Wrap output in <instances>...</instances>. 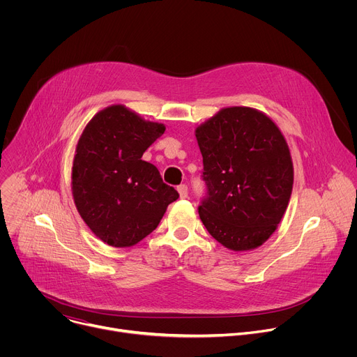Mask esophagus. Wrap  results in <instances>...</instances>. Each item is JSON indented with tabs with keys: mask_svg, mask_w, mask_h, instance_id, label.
I'll return each mask as SVG.
<instances>
[{
	"mask_svg": "<svg viewBox=\"0 0 357 357\" xmlns=\"http://www.w3.org/2000/svg\"><path fill=\"white\" fill-rule=\"evenodd\" d=\"M178 193H179V196H181V199L188 197V186H186V185H179V186H178Z\"/></svg>",
	"mask_w": 357,
	"mask_h": 357,
	"instance_id": "34e87169",
	"label": "esophagus"
}]
</instances>
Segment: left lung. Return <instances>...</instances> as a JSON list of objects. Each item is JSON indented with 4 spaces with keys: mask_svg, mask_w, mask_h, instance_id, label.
I'll return each mask as SVG.
<instances>
[{
    "mask_svg": "<svg viewBox=\"0 0 357 357\" xmlns=\"http://www.w3.org/2000/svg\"><path fill=\"white\" fill-rule=\"evenodd\" d=\"M195 135L208 185L202 223L229 250L260 247L277 230L292 193L285 137L266 113L244 106L219 110Z\"/></svg>",
    "mask_w": 357,
    "mask_h": 357,
    "instance_id": "8db88e82",
    "label": "left lung"
}]
</instances>
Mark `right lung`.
Listing matches in <instances>:
<instances>
[{"mask_svg":"<svg viewBox=\"0 0 357 357\" xmlns=\"http://www.w3.org/2000/svg\"><path fill=\"white\" fill-rule=\"evenodd\" d=\"M165 131L123 105L100 110L79 137L72 195L89 229L113 247H131L154 231L178 192L141 160Z\"/></svg>","mask_w":357,"mask_h":357,"instance_id":"right-lung-1","label":"right lung"}]
</instances>
